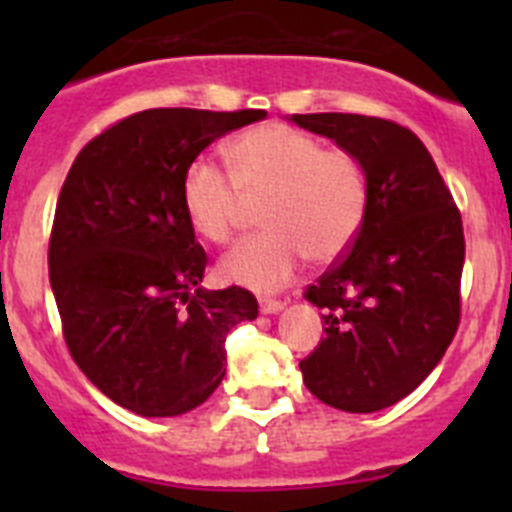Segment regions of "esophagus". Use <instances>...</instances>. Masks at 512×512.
Listing matches in <instances>:
<instances>
[{"label":"esophagus","instance_id":"obj_1","mask_svg":"<svg viewBox=\"0 0 512 512\" xmlns=\"http://www.w3.org/2000/svg\"><path fill=\"white\" fill-rule=\"evenodd\" d=\"M259 307L264 315H277V312L284 310V302L282 300H269V297H261Z\"/></svg>","mask_w":512,"mask_h":512}]
</instances>
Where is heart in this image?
<instances>
[{"label":"heart","mask_w":512,"mask_h":512,"mask_svg":"<svg viewBox=\"0 0 512 512\" xmlns=\"http://www.w3.org/2000/svg\"><path fill=\"white\" fill-rule=\"evenodd\" d=\"M230 171L194 158L182 176V207L194 233L230 241L248 202H264V233L225 253L217 274L256 292H274L302 261L330 264L351 248L369 207V182L354 153L325 148L315 135L266 122L225 148Z\"/></svg>","instance_id":"b5f03b06"}]
</instances>
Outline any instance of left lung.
Here are the masks:
<instances>
[{
    "label": "left lung",
    "instance_id": "left-lung-1",
    "mask_svg": "<svg viewBox=\"0 0 512 512\" xmlns=\"http://www.w3.org/2000/svg\"><path fill=\"white\" fill-rule=\"evenodd\" d=\"M289 120L354 153L369 182L361 233L305 292L325 338L300 361L302 379L330 408L377 413L436 369L459 328L461 215L413 130L343 112Z\"/></svg>",
    "mask_w": 512,
    "mask_h": 512
}]
</instances>
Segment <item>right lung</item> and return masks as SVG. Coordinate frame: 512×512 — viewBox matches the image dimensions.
<instances>
[{
  "label": "right lung",
  "mask_w": 512,
  "mask_h": 512,
  "mask_svg": "<svg viewBox=\"0 0 512 512\" xmlns=\"http://www.w3.org/2000/svg\"><path fill=\"white\" fill-rule=\"evenodd\" d=\"M264 110H143L92 138L53 217L48 271L63 338L99 392L146 418L194 410L225 377V336L259 315L241 287L205 289L207 253L182 176Z\"/></svg>",
  "instance_id": "obj_1"
}]
</instances>
